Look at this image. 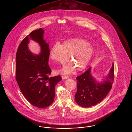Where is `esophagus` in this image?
<instances>
[{"mask_svg": "<svg viewBox=\"0 0 132 132\" xmlns=\"http://www.w3.org/2000/svg\"><path fill=\"white\" fill-rule=\"evenodd\" d=\"M69 77H68V76H62V79H63V80H64V79H68Z\"/></svg>", "mask_w": 132, "mask_h": 132, "instance_id": "34e87169", "label": "esophagus"}]
</instances>
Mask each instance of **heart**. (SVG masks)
<instances>
[{
	"mask_svg": "<svg viewBox=\"0 0 132 132\" xmlns=\"http://www.w3.org/2000/svg\"><path fill=\"white\" fill-rule=\"evenodd\" d=\"M94 53V48L87 40L81 38H72L64 42L62 45L54 44L50 51V57L53 61L64 64L70 56L71 62L59 71L61 74H69L75 68L78 71L86 69Z\"/></svg>",
	"mask_w": 132,
	"mask_h": 132,
	"instance_id": "heart-1",
	"label": "heart"
}]
</instances>
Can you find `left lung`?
<instances>
[{
  "label": "left lung",
  "mask_w": 132,
  "mask_h": 132,
  "mask_svg": "<svg viewBox=\"0 0 132 132\" xmlns=\"http://www.w3.org/2000/svg\"><path fill=\"white\" fill-rule=\"evenodd\" d=\"M90 73L91 67L76 78L77 91L75 99L76 103L82 107L95 105L106 96L112 88L114 81V63L106 78L101 82H97Z\"/></svg>",
  "instance_id": "1"
}]
</instances>
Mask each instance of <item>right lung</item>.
<instances>
[{
	"instance_id": "add662e5",
	"label": "right lung",
	"mask_w": 132,
	"mask_h": 132,
	"mask_svg": "<svg viewBox=\"0 0 132 132\" xmlns=\"http://www.w3.org/2000/svg\"><path fill=\"white\" fill-rule=\"evenodd\" d=\"M42 28L31 31L19 45L16 55V80L26 100L39 108L48 107L53 102L55 87L62 80L60 76L50 77L51 70L48 65L49 44L44 39ZM31 39L41 47L38 55L28 48Z\"/></svg>"
}]
</instances>
